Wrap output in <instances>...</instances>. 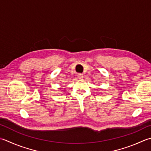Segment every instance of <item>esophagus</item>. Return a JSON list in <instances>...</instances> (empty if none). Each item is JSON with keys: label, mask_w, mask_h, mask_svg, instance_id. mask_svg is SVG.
Listing matches in <instances>:
<instances>
[{"label": "esophagus", "mask_w": 151, "mask_h": 151, "mask_svg": "<svg viewBox=\"0 0 151 151\" xmlns=\"http://www.w3.org/2000/svg\"><path fill=\"white\" fill-rule=\"evenodd\" d=\"M83 76H84L83 74H82V73H78V74H77V77H78V78H79V79L83 78Z\"/></svg>", "instance_id": "34e87169"}]
</instances>
